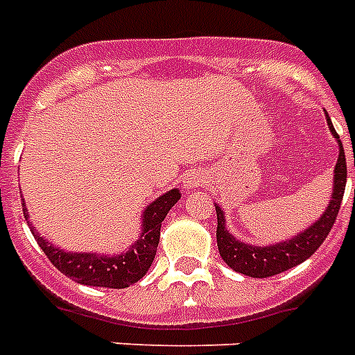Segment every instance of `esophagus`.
<instances>
[{"instance_id":"esophagus-1","label":"esophagus","mask_w":355,"mask_h":355,"mask_svg":"<svg viewBox=\"0 0 355 355\" xmlns=\"http://www.w3.org/2000/svg\"><path fill=\"white\" fill-rule=\"evenodd\" d=\"M202 184V177H198V175H195V173H191V175H187V177L182 178V186L184 189H195V187H198Z\"/></svg>"}]
</instances>
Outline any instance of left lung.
<instances>
[{
	"instance_id": "left-lung-1",
	"label": "left lung",
	"mask_w": 355,
	"mask_h": 355,
	"mask_svg": "<svg viewBox=\"0 0 355 355\" xmlns=\"http://www.w3.org/2000/svg\"><path fill=\"white\" fill-rule=\"evenodd\" d=\"M327 122L332 129L334 137L339 138L328 116ZM339 146L341 148H339V158H337L336 171H334L336 175H334L332 200L318 223H313V226L308 227L306 232L299 233L297 237L266 248L250 246V244L237 241L232 233H227L223 209L218 206L215 207L217 209V246L220 257L224 259L227 266L235 272L250 275V277L266 279L297 266L318 252V248L324 243V239L328 237V233L336 223L337 213H339L343 202V195H345V186H347V158H345L341 140H339Z\"/></svg>"
}]
</instances>
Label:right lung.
Segmentation results:
<instances>
[{"mask_svg":"<svg viewBox=\"0 0 355 355\" xmlns=\"http://www.w3.org/2000/svg\"><path fill=\"white\" fill-rule=\"evenodd\" d=\"M178 198H180L178 189H171L149 204L144 211L140 239L132 244L129 252L114 255V257L96 255V253L63 252L54 248L53 244H49L47 241H43V237H40V233L34 230L33 235L49 261L69 279L80 284H87V286L128 288L129 284L140 281L151 266L153 259L157 255L158 241H160V224L169 209L177 204ZM27 209L23 207V213ZM25 218H27V213H25Z\"/></svg>","mask_w":355,"mask_h":355,"instance_id":"right-lung-1","label":"right lung"}]
</instances>
